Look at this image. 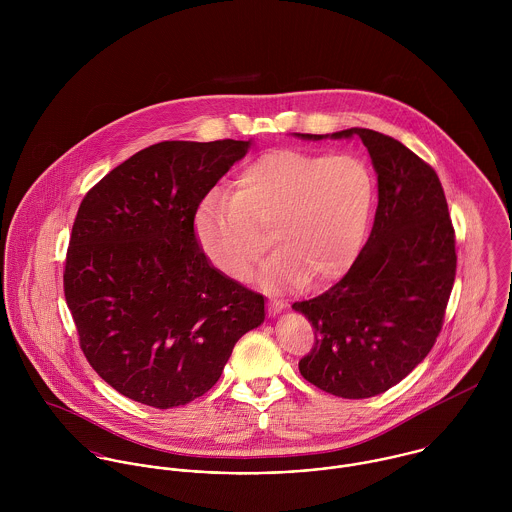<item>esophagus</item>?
I'll use <instances>...</instances> for the list:
<instances>
[{
    "label": "esophagus",
    "mask_w": 512,
    "mask_h": 512,
    "mask_svg": "<svg viewBox=\"0 0 512 512\" xmlns=\"http://www.w3.org/2000/svg\"><path fill=\"white\" fill-rule=\"evenodd\" d=\"M284 307H286V303H284L282 299H278V297H272V299L268 301V309H270V313H272V315L280 313Z\"/></svg>",
    "instance_id": "34e87169"
}]
</instances>
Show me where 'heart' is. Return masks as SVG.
Masks as SVG:
<instances>
[{
	"label": "heart",
	"instance_id": "b5f03b06",
	"mask_svg": "<svg viewBox=\"0 0 512 512\" xmlns=\"http://www.w3.org/2000/svg\"><path fill=\"white\" fill-rule=\"evenodd\" d=\"M372 169L355 155L274 149L250 161L232 195L213 193L197 215V238L228 278L244 280L272 244L266 286H321L361 250L374 205Z\"/></svg>",
	"mask_w": 512,
	"mask_h": 512
}]
</instances>
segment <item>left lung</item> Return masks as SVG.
I'll return each mask as SVG.
<instances>
[{
	"mask_svg": "<svg viewBox=\"0 0 512 512\" xmlns=\"http://www.w3.org/2000/svg\"><path fill=\"white\" fill-rule=\"evenodd\" d=\"M353 136L365 144L378 175L370 236L335 286L292 307L315 329V345L299 361L301 376L333 396L359 400L386 392L428 357L443 325L457 254L434 167L374 130L331 134Z\"/></svg>",
	"mask_w": 512,
	"mask_h": 512,
	"instance_id": "obj_1",
	"label": "left lung"
}]
</instances>
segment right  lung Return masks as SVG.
Masks as SVG:
<instances>
[{
  "instance_id": "add662e5",
  "label": "right lung",
  "mask_w": 512,
  "mask_h": 512,
  "mask_svg": "<svg viewBox=\"0 0 512 512\" xmlns=\"http://www.w3.org/2000/svg\"><path fill=\"white\" fill-rule=\"evenodd\" d=\"M248 147H146L78 207L65 299L86 361L130 400L167 410L203 396L264 321V295L215 270L195 236L201 201Z\"/></svg>"
}]
</instances>
